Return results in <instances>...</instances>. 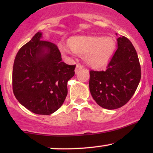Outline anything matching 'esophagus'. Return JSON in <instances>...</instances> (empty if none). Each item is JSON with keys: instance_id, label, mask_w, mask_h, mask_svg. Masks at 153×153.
<instances>
[{"instance_id": "obj_1", "label": "esophagus", "mask_w": 153, "mask_h": 153, "mask_svg": "<svg viewBox=\"0 0 153 153\" xmlns=\"http://www.w3.org/2000/svg\"><path fill=\"white\" fill-rule=\"evenodd\" d=\"M82 68H83V67H82V65H77L76 68H75V73H78V72L80 71V70L82 69Z\"/></svg>"}]
</instances>
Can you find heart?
<instances>
[{
  "mask_svg": "<svg viewBox=\"0 0 153 153\" xmlns=\"http://www.w3.org/2000/svg\"><path fill=\"white\" fill-rule=\"evenodd\" d=\"M68 45L73 53L85 57L89 65L99 68L108 62L116 44L111 37L78 36L71 39Z\"/></svg>",
  "mask_w": 153,
  "mask_h": 153,
  "instance_id": "obj_1",
  "label": "heart"
}]
</instances>
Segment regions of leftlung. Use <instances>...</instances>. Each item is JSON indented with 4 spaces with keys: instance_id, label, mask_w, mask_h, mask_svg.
Here are the masks:
<instances>
[{
    "instance_id": "obj_1",
    "label": "left lung",
    "mask_w": 153,
    "mask_h": 153,
    "mask_svg": "<svg viewBox=\"0 0 153 153\" xmlns=\"http://www.w3.org/2000/svg\"><path fill=\"white\" fill-rule=\"evenodd\" d=\"M118 48L105 71H90L89 88L96 102L103 108L125 105L136 91L141 78L137 54L127 37L117 39Z\"/></svg>"
}]
</instances>
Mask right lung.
I'll return each instance as SVG.
<instances>
[{
	"label": "right lung",
	"mask_w": 153,
	"mask_h": 153,
	"mask_svg": "<svg viewBox=\"0 0 153 153\" xmlns=\"http://www.w3.org/2000/svg\"><path fill=\"white\" fill-rule=\"evenodd\" d=\"M42 36L39 31L19 50L12 85L21 104L36 114L50 115L65 100L67 83L74 76L75 65L62 62L57 45L42 40Z\"/></svg>",
	"instance_id": "1"
}]
</instances>
